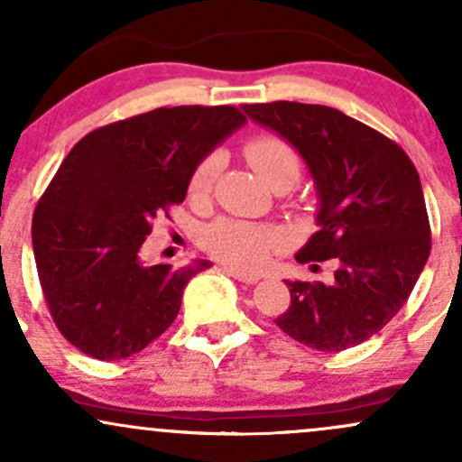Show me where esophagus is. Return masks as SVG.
Returning <instances> with one entry per match:
<instances>
[{
    "label": "esophagus",
    "mask_w": 462,
    "mask_h": 462,
    "mask_svg": "<svg viewBox=\"0 0 462 462\" xmlns=\"http://www.w3.org/2000/svg\"><path fill=\"white\" fill-rule=\"evenodd\" d=\"M221 272H224L226 275H230V278L238 280V282L243 284H256L258 280H261V275L258 273H252V272H245V269H235V267H221Z\"/></svg>",
    "instance_id": "34e87169"
}]
</instances>
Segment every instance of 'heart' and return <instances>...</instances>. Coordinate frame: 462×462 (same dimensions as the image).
Listing matches in <instances>:
<instances>
[{
  "label": "heart",
  "mask_w": 462,
  "mask_h": 462,
  "mask_svg": "<svg viewBox=\"0 0 462 462\" xmlns=\"http://www.w3.org/2000/svg\"><path fill=\"white\" fill-rule=\"evenodd\" d=\"M247 162L272 189H289L300 178V153L278 134H254L243 145ZM219 153H208L198 162L190 176V195L206 198L213 190ZM284 245V235L272 224H256L243 219H217L204 230V247L217 261L235 267H258L267 256Z\"/></svg>",
  "instance_id": "heart-1"
}]
</instances>
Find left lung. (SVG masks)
Wrapping results in <instances>:
<instances>
[{"mask_svg":"<svg viewBox=\"0 0 462 462\" xmlns=\"http://www.w3.org/2000/svg\"><path fill=\"white\" fill-rule=\"evenodd\" d=\"M249 119L286 139L319 193V230L300 263L337 258L330 284L289 282L275 326L317 352H343L397 315L430 256L421 180L406 152L378 130L319 104H243Z\"/></svg>","mask_w":462,"mask_h":462,"instance_id":"1","label":"left lung"}]
</instances>
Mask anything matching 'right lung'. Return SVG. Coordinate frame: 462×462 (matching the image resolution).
Returning a JSON list of instances; mask_svg holds the SVG:
<instances>
[{
	"label": "right lung",
	"instance_id": "add662e5",
	"mask_svg": "<svg viewBox=\"0 0 462 462\" xmlns=\"http://www.w3.org/2000/svg\"><path fill=\"white\" fill-rule=\"evenodd\" d=\"M247 124L235 106L156 108L88 132L67 153L32 217L47 309L62 337L97 360L141 352L171 326L182 291L210 267H147L141 245L182 204L193 169Z\"/></svg>",
	"mask_w": 462,
	"mask_h": 462
}]
</instances>
